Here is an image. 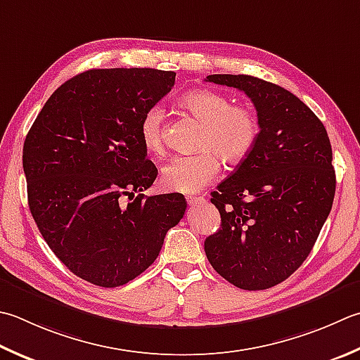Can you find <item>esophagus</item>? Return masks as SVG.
Listing matches in <instances>:
<instances>
[{
    "mask_svg": "<svg viewBox=\"0 0 360 360\" xmlns=\"http://www.w3.org/2000/svg\"><path fill=\"white\" fill-rule=\"evenodd\" d=\"M201 201H204L202 196H187L188 206H196V204H200Z\"/></svg>",
    "mask_w": 360,
    "mask_h": 360,
    "instance_id": "1",
    "label": "esophagus"
}]
</instances>
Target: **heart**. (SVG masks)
I'll return each mask as SVG.
<instances>
[{
	"mask_svg": "<svg viewBox=\"0 0 360 360\" xmlns=\"http://www.w3.org/2000/svg\"><path fill=\"white\" fill-rule=\"evenodd\" d=\"M179 105L204 123L200 136V153L178 156L162 168V186L172 192L195 193L214 181L221 170L220 158L237 165L250 156L260 136L259 118L243 104H232L231 98L209 89L190 90L179 98ZM164 108L153 104L139 124V136L148 153L165 150Z\"/></svg>",
	"mask_w": 360,
	"mask_h": 360,
	"instance_id": "b5f03b06",
	"label": "heart"
}]
</instances>
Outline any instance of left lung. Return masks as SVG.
<instances>
[{"mask_svg": "<svg viewBox=\"0 0 360 360\" xmlns=\"http://www.w3.org/2000/svg\"><path fill=\"white\" fill-rule=\"evenodd\" d=\"M206 81L245 91L257 110L260 136L210 193L221 226L206 238L204 251L228 283L265 290L300 269L330 212V142L319 117L276 84L248 75H210Z\"/></svg>", "mask_w": 360, "mask_h": 360, "instance_id": "8db88e82", "label": "left lung"}]
</instances>
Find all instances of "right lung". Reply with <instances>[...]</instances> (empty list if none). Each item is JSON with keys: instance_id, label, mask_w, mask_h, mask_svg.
Returning <instances> with one entry per match:
<instances>
[{"instance_id": "add662e5", "label": "right lung", "mask_w": 360, "mask_h": 360, "mask_svg": "<svg viewBox=\"0 0 360 360\" xmlns=\"http://www.w3.org/2000/svg\"><path fill=\"white\" fill-rule=\"evenodd\" d=\"M174 77L154 68L87 70L49 96L27 132L31 214L60 262L90 284L110 288L137 278L184 217L181 193H142L158 168L146 159L140 118Z\"/></svg>"}]
</instances>
